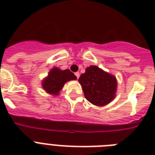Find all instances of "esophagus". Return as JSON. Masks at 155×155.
Here are the masks:
<instances>
[{
	"instance_id": "esophagus-1",
	"label": "esophagus",
	"mask_w": 155,
	"mask_h": 155,
	"mask_svg": "<svg viewBox=\"0 0 155 155\" xmlns=\"http://www.w3.org/2000/svg\"><path fill=\"white\" fill-rule=\"evenodd\" d=\"M75 76H76V78H77V79H78V78L80 77V72H75Z\"/></svg>"
}]
</instances>
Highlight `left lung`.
<instances>
[{
    "label": "left lung",
    "mask_w": 155,
    "mask_h": 155,
    "mask_svg": "<svg viewBox=\"0 0 155 155\" xmlns=\"http://www.w3.org/2000/svg\"><path fill=\"white\" fill-rule=\"evenodd\" d=\"M79 82L85 98L94 105L99 107L107 105L115 96L116 79L97 66L88 67L85 73L80 76Z\"/></svg>",
    "instance_id": "left-lung-1"
}]
</instances>
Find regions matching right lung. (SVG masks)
Listing matches in <instances>:
<instances>
[{"mask_svg":"<svg viewBox=\"0 0 155 155\" xmlns=\"http://www.w3.org/2000/svg\"><path fill=\"white\" fill-rule=\"evenodd\" d=\"M71 80H76V76L70 70L61 71L57 68H54L50 71L48 76L43 80L42 87L47 92L58 95L65 83Z\"/></svg>","mask_w":155,"mask_h":155,"instance_id":"right-lung-1","label":"right lung"}]
</instances>
